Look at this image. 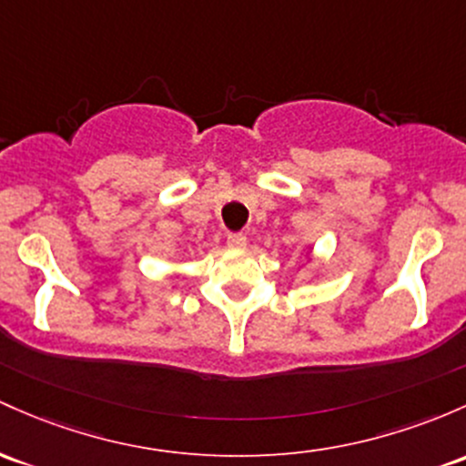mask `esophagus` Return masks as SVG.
Listing matches in <instances>:
<instances>
[{"label":"esophagus","mask_w":466,"mask_h":466,"mask_svg":"<svg viewBox=\"0 0 466 466\" xmlns=\"http://www.w3.org/2000/svg\"><path fill=\"white\" fill-rule=\"evenodd\" d=\"M245 245H248V238H245L243 232H229L228 234V248L243 249Z\"/></svg>","instance_id":"esophagus-1"}]
</instances>
